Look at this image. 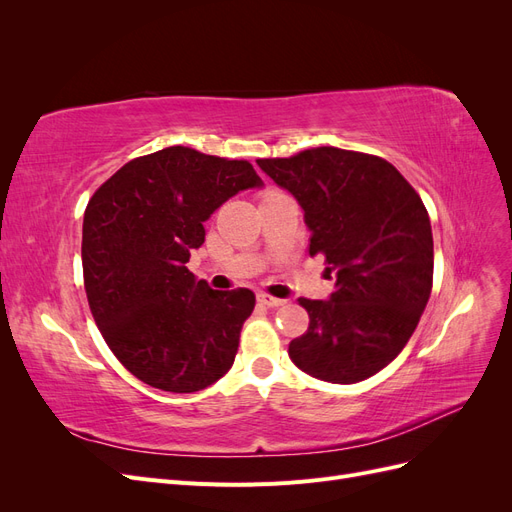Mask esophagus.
<instances>
[{"label": "esophagus", "mask_w": 512, "mask_h": 512, "mask_svg": "<svg viewBox=\"0 0 512 512\" xmlns=\"http://www.w3.org/2000/svg\"><path fill=\"white\" fill-rule=\"evenodd\" d=\"M258 303L265 305V307H280L286 301L284 299H277V297H271V294H267V292H258Z\"/></svg>", "instance_id": "34e87169"}]
</instances>
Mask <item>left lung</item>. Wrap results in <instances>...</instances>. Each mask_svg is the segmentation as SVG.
<instances>
[{
  "instance_id": "8db88e82",
  "label": "left lung",
  "mask_w": 512,
  "mask_h": 512,
  "mask_svg": "<svg viewBox=\"0 0 512 512\" xmlns=\"http://www.w3.org/2000/svg\"><path fill=\"white\" fill-rule=\"evenodd\" d=\"M258 166L286 188L312 230L309 256L335 271L329 301L299 299L307 331L288 354L305 374L354 384L378 374L412 337L433 284V237L421 196L371 153L312 147Z\"/></svg>"
}]
</instances>
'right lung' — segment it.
<instances>
[{
	"mask_svg": "<svg viewBox=\"0 0 512 512\" xmlns=\"http://www.w3.org/2000/svg\"><path fill=\"white\" fill-rule=\"evenodd\" d=\"M256 185L247 160L175 145L123 164L89 198L81 256L91 316L117 361L153 389H207L235 363L254 292L211 290L185 262L211 213Z\"/></svg>",
	"mask_w": 512,
	"mask_h": 512,
	"instance_id": "add662e5",
	"label": "right lung"
}]
</instances>
